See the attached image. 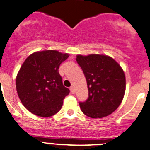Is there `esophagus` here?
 <instances>
[{
  "instance_id": "esophagus-1",
  "label": "esophagus",
  "mask_w": 150,
  "mask_h": 150,
  "mask_svg": "<svg viewBox=\"0 0 150 150\" xmlns=\"http://www.w3.org/2000/svg\"><path fill=\"white\" fill-rule=\"evenodd\" d=\"M70 91H71V93H75V87H74V86L70 87Z\"/></svg>"
}]
</instances>
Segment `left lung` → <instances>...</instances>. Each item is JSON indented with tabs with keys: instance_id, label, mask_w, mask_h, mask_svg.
I'll list each match as a JSON object with an SVG mask.
<instances>
[{
	"instance_id": "left-lung-1",
	"label": "left lung",
	"mask_w": 150,
	"mask_h": 150,
	"mask_svg": "<svg viewBox=\"0 0 150 150\" xmlns=\"http://www.w3.org/2000/svg\"><path fill=\"white\" fill-rule=\"evenodd\" d=\"M77 63L87 80L89 97L80 102L81 111L91 118H102L120 106L125 92V76L115 60L104 54L77 55Z\"/></svg>"
}]
</instances>
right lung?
<instances>
[{"label":"right lung","mask_w":150,"mask_h":150,"mask_svg":"<svg viewBox=\"0 0 150 150\" xmlns=\"http://www.w3.org/2000/svg\"><path fill=\"white\" fill-rule=\"evenodd\" d=\"M69 56L45 50L31 54L23 63L16 76V90L22 105L32 114L48 117L61 109L69 90L63 86L58 69Z\"/></svg>","instance_id":"right-lung-1"}]
</instances>
